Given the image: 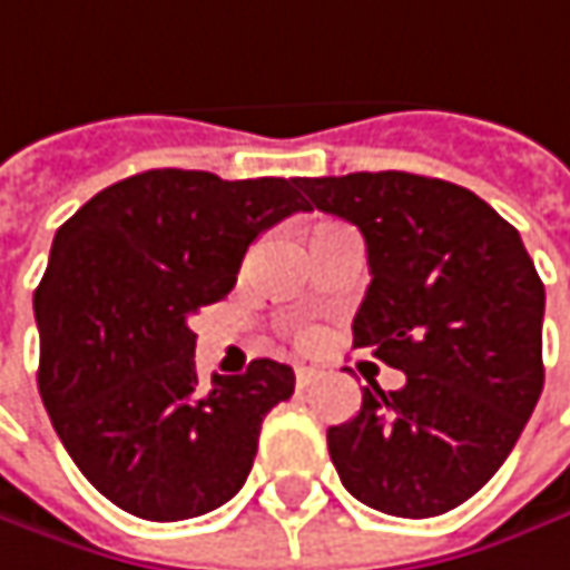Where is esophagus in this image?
I'll return each instance as SVG.
<instances>
[{
    "mask_svg": "<svg viewBox=\"0 0 570 570\" xmlns=\"http://www.w3.org/2000/svg\"><path fill=\"white\" fill-rule=\"evenodd\" d=\"M316 379H320V372H316V368H306V365H299V368H296V389H309Z\"/></svg>",
    "mask_w": 570,
    "mask_h": 570,
    "instance_id": "esophagus-1",
    "label": "esophagus"
}]
</instances>
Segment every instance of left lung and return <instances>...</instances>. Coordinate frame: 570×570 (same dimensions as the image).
Wrapping results in <instances>:
<instances>
[{
    "label": "left lung",
    "instance_id": "obj_1",
    "mask_svg": "<svg viewBox=\"0 0 570 570\" xmlns=\"http://www.w3.org/2000/svg\"><path fill=\"white\" fill-rule=\"evenodd\" d=\"M299 188L365 237L372 284L352 345L404 372L397 391L362 389V411L330 428L338 480L385 515H443L490 483L539 404L535 264L519 232L453 181L352 173Z\"/></svg>",
    "mask_w": 570,
    "mask_h": 570
}]
</instances>
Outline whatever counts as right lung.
Masks as SVG:
<instances>
[{
  "mask_svg": "<svg viewBox=\"0 0 570 570\" xmlns=\"http://www.w3.org/2000/svg\"><path fill=\"white\" fill-rule=\"evenodd\" d=\"M309 212L299 179L149 169L97 191L55 234L35 289L38 391L87 476L124 512L181 522L244 487L293 368L195 372L191 316L237 284L257 234Z\"/></svg>",
  "mask_w": 570,
  "mask_h": 570,
  "instance_id": "1",
  "label": "right lung"
}]
</instances>
